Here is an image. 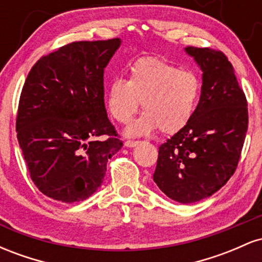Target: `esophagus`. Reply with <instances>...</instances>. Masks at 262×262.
<instances>
[{"mask_svg": "<svg viewBox=\"0 0 262 262\" xmlns=\"http://www.w3.org/2000/svg\"><path fill=\"white\" fill-rule=\"evenodd\" d=\"M138 144H139V141L137 140H127L124 143V145L127 146V148H133V146H137Z\"/></svg>", "mask_w": 262, "mask_h": 262, "instance_id": "1", "label": "esophagus"}]
</instances>
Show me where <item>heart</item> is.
<instances>
[{"label":"heart","mask_w":262,"mask_h":262,"mask_svg":"<svg viewBox=\"0 0 262 262\" xmlns=\"http://www.w3.org/2000/svg\"><path fill=\"white\" fill-rule=\"evenodd\" d=\"M202 93L200 76L154 56H144L129 66L128 80L108 83L106 104L117 122L127 124L140 106L145 111L125 129L129 137L182 130L193 118Z\"/></svg>","instance_id":"heart-1"}]
</instances>
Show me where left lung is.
I'll use <instances>...</instances> for the list:
<instances>
[{"mask_svg": "<svg viewBox=\"0 0 262 262\" xmlns=\"http://www.w3.org/2000/svg\"><path fill=\"white\" fill-rule=\"evenodd\" d=\"M202 70V93L192 121L159 148L152 179L171 200L212 196L235 172L248 132V102L233 65L219 50L185 48Z\"/></svg>", "mask_w": 262, "mask_h": 262, "instance_id": "left-lung-1", "label": "left lung"}]
</instances>
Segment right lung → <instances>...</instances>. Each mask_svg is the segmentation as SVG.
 <instances>
[{
	"mask_svg": "<svg viewBox=\"0 0 262 262\" xmlns=\"http://www.w3.org/2000/svg\"><path fill=\"white\" fill-rule=\"evenodd\" d=\"M121 39L74 41L35 62L18 104L16 130L31 179L64 203L89 198L123 146L104 107V68ZM106 135L107 139L97 138Z\"/></svg>",
	"mask_w": 262,
	"mask_h": 262,
	"instance_id": "right-lung-1",
	"label": "right lung"
}]
</instances>
